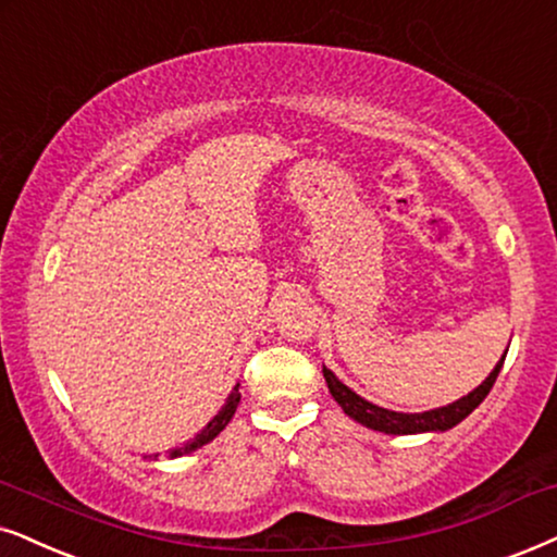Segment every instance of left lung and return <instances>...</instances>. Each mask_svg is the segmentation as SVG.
I'll list each match as a JSON object with an SVG mask.
<instances>
[{"instance_id":"left-lung-1","label":"left lung","mask_w":557,"mask_h":557,"mask_svg":"<svg viewBox=\"0 0 557 557\" xmlns=\"http://www.w3.org/2000/svg\"><path fill=\"white\" fill-rule=\"evenodd\" d=\"M504 357H502V362H498L494 368V372H491V375L485 377L473 393H468V396L455 400V404L442 406V408H432V411H424V413H400V411H388V408L370 404V400H364L362 396H357L355 391L347 388V385H344L342 380L326 368H323V377H326L329 393L334 396L336 404L344 408V413H347L349 419L360 421L362 426L375 429V432H385V434L447 432V429L460 424V421L466 419L468 413H473L475 408L483 404V398L488 396L491 388H494L498 372H502Z\"/></svg>"}]
</instances>
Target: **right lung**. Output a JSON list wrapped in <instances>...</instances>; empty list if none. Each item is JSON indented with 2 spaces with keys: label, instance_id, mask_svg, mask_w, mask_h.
Here are the masks:
<instances>
[{
  "label": "right lung",
  "instance_id": "right-lung-1",
  "mask_svg": "<svg viewBox=\"0 0 557 557\" xmlns=\"http://www.w3.org/2000/svg\"><path fill=\"white\" fill-rule=\"evenodd\" d=\"M238 400H242V393H238V385L234 391H231V396H228V400L226 404H223V408L221 411L215 413L213 419L208 421V426L202 429L200 434H195L193 440L187 442V445H182V447H177V449H172V457H180V455H189V453H195V449H200L202 445H208V442H213L218 434L223 432V429L228 426V421L234 419V413H236V406H238Z\"/></svg>",
  "mask_w": 557,
  "mask_h": 557
}]
</instances>
